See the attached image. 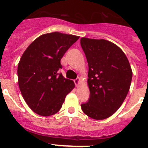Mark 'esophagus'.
<instances>
[{"mask_svg": "<svg viewBox=\"0 0 148 148\" xmlns=\"http://www.w3.org/2000/svg\"><path fill=\"white\" fill-rule=\"evenodd\" d=\"M74 82H75V86H76V87H78V86L79 85V84H80V78H79V77H78V78H77L74 81Z\"/></svg>", "mask_w": 148, "mask_h": 148, "instance_id": "1", "label": "esophagus"}]
</instances>
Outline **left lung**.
<instances>
[{"mask_svg": "<svg viewBox=\"0 0 148 148\" xmlns=\"http://www.w3.org/2000/svg\"><path fill=\"white\" fill-rule=\"evenodd\" d=\"M88 63L90 99L81 105L87 116L102 120L111 116L124 102L130 90L133 72L127 56L104 39L81 38Z\"/></svg>", "mask_w": 148, "mask_h": 148, "instance_id": "1", "label": "left lung"}]
</instances>
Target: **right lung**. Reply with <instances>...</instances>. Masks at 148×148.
<instances>
[{
  "label": "right lung",
  "instance_id": "right-lung-1",
  "mask_svg": "<svg viewBox=\"0 0 148 148\" xmlns=\"http://www.w3.org/2000/svg\"><path fill=\"white\" fill-rule=\"evenodd\" d=\"M78 36L58 32L44 34L29 44L18 66V85L27 105L35 113H58L66 95L75 87L72 80L58 73L61 59Z\"/></svg>",
  "mask_w": 148,
  "mask_h": 148
}]
</instances>
